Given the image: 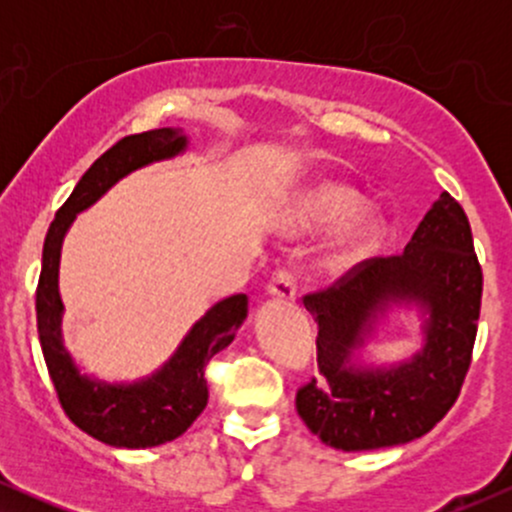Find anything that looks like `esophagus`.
<instances>
[{
    "label": "esophagus",
    "mask_w": 512,
    "mask_h": 512,
    "mask_svg": "<svg viewBox=\"0 0 512 512\" xmlns=\"http://www.w3.org/2000/svg\"><path fill=\"white\" fill-rule=\"evenodd\" d=\"M269 296L281 298V301H293L296 298V274L291 269H279L269 281Z\"/></svg>",
    "instance_id": "1"
}]
</instances>
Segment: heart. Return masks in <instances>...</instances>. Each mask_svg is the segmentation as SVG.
I'll list each match as a JSON object with an SVG mask.
<instances>
[{"mask_svg":"<svg viewBox=\"0 0 512 512\" xmlns=\"http://www.w3.org/2000/svg\"><path fill=\"white\" fill-rule=\"evenodd\" d=\"M358 204H361V197L351 187L337 185V182H325V185L315 187L313 192L305 195L301 209L296 214V223L298 226H325V223H334L349 216ZM383 233L385 223L380 216H361L337 240L332 262L342 267V264L363 260V257L378 248Z\"/></svg>","mask_w":512,"mask_h":512,"instance_id":"b5f03b06","label":"heart"}]
</instances>
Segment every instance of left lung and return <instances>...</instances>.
<instances>
[{
  "instance_id": "obj_1",
  "label": "left lung",
  "mask_w": 512,
  "mask_h": 512,
  "mask_svg": "<svg viewBox=\"0 0 512 512\" xmlns=\"http://www.w3.org/2000/svg\"><path fill=\"white\" fill-rule=\"evenodd\" d=\"M481 286L467 214L443 192L402 255L356 264L303 296L317 322V373L296 392L305 426L346 452L392 448L431 431L460 397L472 363ZM392 302L425 310V349L392 369H358L353 349Z\"/></svg>"
}]
</instances>
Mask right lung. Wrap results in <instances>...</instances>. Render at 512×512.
Segmentation results:
<instances>
[{
    "instance_id": "1",
    "label": "right lung",
    "mask_w": 512,
    "mask_h": 512,
    "mask_svg": "<svg viewBox=\"0 0 512 512\" xmlns=\"http://www.w3.org/2000/svg\"><path fill=\"white\" fill-rule=\"evenodd\" d=\"M185 146V134L170 127L120 139L81 175L45 236L35 313L50 380L72 424L115 448H154L182 436L207 407V363L233 342L248 315L245 293L223 298L202 320L195 322L166 366L156 370L151 378L132 385H108L81 375L62 344V298L57 291V274L67 228L79 211L101 199L117 180L154 161L178 156Z\"/></svg>"
}]
</instances>
